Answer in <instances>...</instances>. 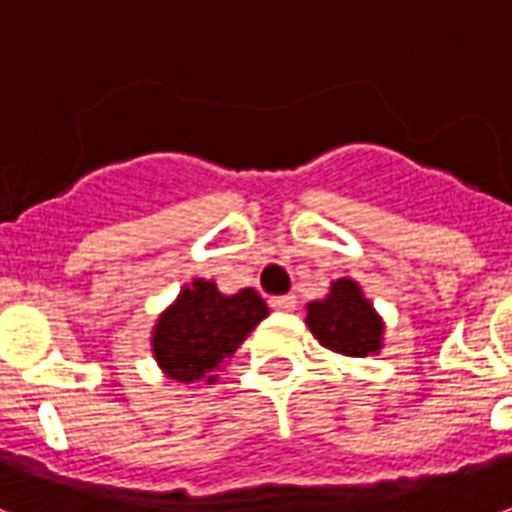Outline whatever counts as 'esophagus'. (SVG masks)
<instances>
[{"label": "esophagus", "instance_id": "obj_1", "mask_svg": "<svg viewBox=\"0 0 512 512\" xmlns=\"http://www.w3.org/2000/svg\"><path fill=\"white\" fill-rule=\"evenodd\" d=\"M268 304H271V310L290 312V310H296V296H274Z\"/></svg>", "mask_w": 512, "mask_h": 512}]
</instances>
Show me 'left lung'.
<instances>
[{"label": "left lung", "mask_w": 512, "mask_h": 512, "mask_svg": "<svg viewBox=\"0 0 512 512\" xmlns=\"http://www.w3.org/2000/svg\"><path fill=\"white\" fill-rule=\"evenodd\" d=\"M304 321L312 337L334 354L378 356L384 348V318L351 277L334 279L323 299L310 301Z\"/></svg>", "instance_id": "8db88e82"}]
</instances>
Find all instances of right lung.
<instances>
[{"label":"right lung","instance_id":"right-lung-1","mask_svg":"<svg viewBox=\"0 0 512 512\" xmlns=\"http://www.w3.org/2000/svg\"><path fill=\"white\" fill-rule=\"evenodd\" d=\"M268 315V304L252 288L222 293L213 279L194 277L150 329V351L158 370L178 386L216 384L227 362Z\"/></svg>","mask_w":512,"mask_h":512}]
</instances>
